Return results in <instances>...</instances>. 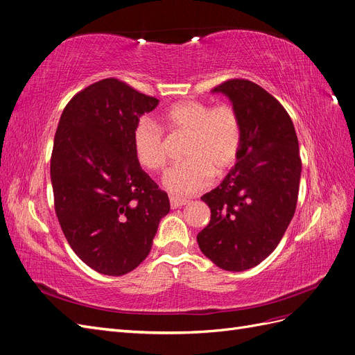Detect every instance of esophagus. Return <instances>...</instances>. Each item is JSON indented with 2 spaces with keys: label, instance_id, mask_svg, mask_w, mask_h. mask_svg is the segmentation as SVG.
Wrapping results in <instances>:
<instances>
[{
  "label": "esophagus",
  "instance_id": "34e87169",
  "mask_svg": "<svg viewBox=\"0 0 355 355\" xmlns=\"http://www.w3.org/2000/svg\"><path fill=\"white\" fill-rule=\"evenodd\" d=\"M189 200L187 198H180V197H170V206L171 209H179L182 206H185V204H188Z\"/></svg>",
  "mask_w": 355,
  "mask_h": 355
}]
</instances>
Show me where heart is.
I'll return each instance as SVG.
<instances>
[{"label": "heart", "mask_w": 355, "mask_h": 355, "mask_svg": "<svg viewBox=\"0 0 355 355\" xmlns=\"http://www.w3.org/2000/svg\"><path fill=\"white\" fill-rule=\"evenodd\" d=\"M170 132L189 135L182 163L166 170L164 187L176 196H191L206 188L214 175H223L237 159L241 144L239 115L228 105L210 108L197 101L171 105L161 115ZM135 158L146 170H158L166 163L163 135L148 118H142L132 133Z\"/></svg>", "instance_id": "1"}]
</instances>
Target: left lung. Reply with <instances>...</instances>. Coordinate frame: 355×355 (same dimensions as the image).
<instances>
[{"instance_id": "obj_1", "label": "left lung", "mask_w": 355, "mask_h": 355, "mask_svg": "<svg viewBox=\"0 0 355 355\" xmlns=\"http://www.w3.org/2000/svg\"><path fill=\"white\" fill-rule=\"evenodd\" d=\"M211 93L231 101L241 124L237 163L201 200L211 211L197 241L225 271H245L270 256L292 220L302 163L295 125L274 96L249 80L225 81Z\"/></svg>"}]
</instances>
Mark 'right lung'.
<instances>
[{"mask_svg":"<svg viewBox=\"0 0 355 355\" xmlns=\"http://www.w3.org/2000/svg\"><path fill=\"white\" fill-rule=\"evenodd\" d=\"M158 102L106 78L75 94L59 120L50 161L58 219L75 254L105 275L141 265L170 211L132 146L139 118Z\"/></svg>","mask_w":355,"mask_h":355,"instance_id":"1","label":"right lung"}]
</instances>
